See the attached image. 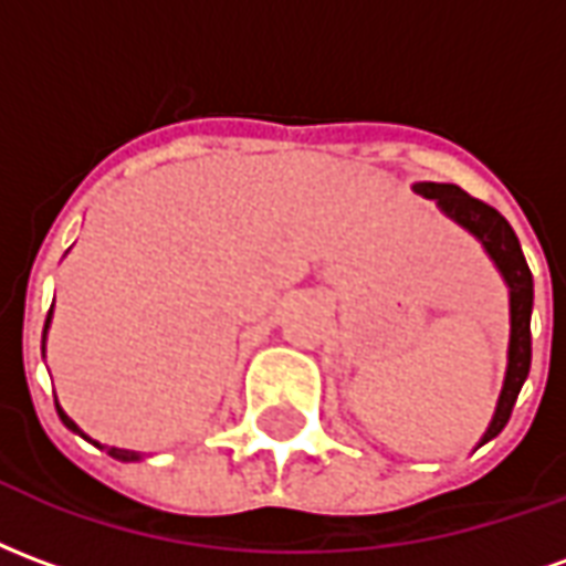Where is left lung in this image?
I'll return each mask as SVG.
<instances>
[{
	"mask_svg": "<svg viewBox=\"0 0 566 566\" xmlns=\"http://www.w3.org/2000/svg\"><path fill=\"white\" fill-rule=\"evenodd\" d=\"M416 193L424 199H433L437 209L463 227L473 235L479 245L485 248L491 263L497 266L500 279L510 287V348H506V376L500 388L494 416L488 421V430L479 439L485 446L506 427L512 416L515 397L522 391L524 379L531 373V312H534V275L527 270V260L518 245V235L510 227V221L497 209L485 206L482 199H473L458 185H437V181H418L412 185ZM475 446V449H479Z\"/></svg>",
	"mask_w": 566,
	"mask_h": 566,
	"instance_id": "1",
	"label": "left lung"
}]
</instances>
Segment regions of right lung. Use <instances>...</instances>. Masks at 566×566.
I'll list each match as a JSON object with an SVG mask.
<instances>
[{
	"label": "right lung",
	"mask_w": 566,
	"mask_h": 566,
	"mask_svg": "<svg viewBox=\"0 0 566 566\" xmlns=\"http://www.w3.org/2000/svg\"><path fill=\"white\" fill-rule=\"evenodd\" d=\"M51 315H54V312H48V321H44V333H42V355H44V339H48V327H51ZM54 403H56V400H54ZM56 416H60V421H63V424H66L69 430H72V433H78V437H84V439H87V442H93V446H96V449H105V451H108V454H112V458H117V461H142V454H139V451L115 449V446H103V442H96V439L87 437V433H84V430H81V427L75 424V421H72V418H69L66 412H63V406H60V403H56Z\"/></svg>",
	"instance_id": "obj_1"
}]
</instances>
